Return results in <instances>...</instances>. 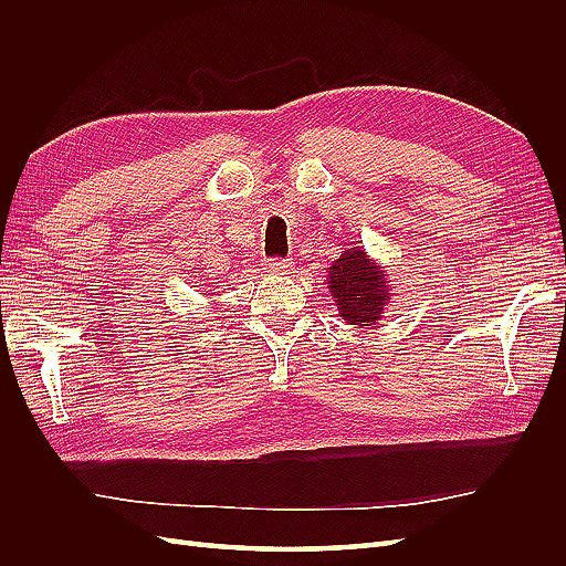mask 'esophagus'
I'll return each instance as SVG.
<instances>
[{"label":"esophagus","instance_id":"34e87169","mask_svg":"<svg viewBox=\"0 0 566 566\" xmlns=\"http://www.w3.org/2000/svg\"><path fill=\"white\" fill-rule=\"evenodd\" d=\"M264 269L271 273H290L295 269L293 260H279V256H273V260L264 262Z\"/></svg>","mask_w":566,"mask_h":566}]
</instances>
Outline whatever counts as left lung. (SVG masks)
<instances>
[{"label":"left lung","mask_w":566,"mask_h":566,"mask_svg":"<svg viewBox=\"0 0 566 566\" xmlns=\"http://www.w3.org/2000/svg\"><path fill=\"white\" fill-rule=\"evenodd\" d=\"M328 287L339 316L352 325H375L382 318L391 293L387 273L375 264L364 248H349L328 269Z\"/></svg>","instance_id":"1"}]
</instances>
